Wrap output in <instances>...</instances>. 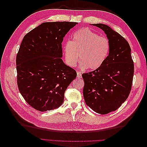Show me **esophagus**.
I'll use <instances>...</instances> for the list:
<instances>
[{
    "mask_svg": "<svg viewBox=\"0 0 147 147\" xmlns=\"http://www.w3.org/2000/svg\"><path fill=\"white\" fill-rule=\"evenodd\" d=\"M82 77V75L81 72H77V78H81Z\"/></svg>",
    "mask_w": 147,
    "mask_h": 147,
    "instance_id": "obj_1",
    "label": "esophagus"
}]
</instances>
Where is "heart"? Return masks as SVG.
<instances>
[{
  "mask_svg": "<svg viewBox=\"0 0 147 147\" xmlns=\"http://www.w3.org/2000/svg\"><path fill=\"white\" fill-rule=\"evenodd\" d=\"M110 50L109 39L89 28L75 32L70 42H66L64 47L65 59L69 66H76L80 59L81 69L91 70L98 69L104 64Z\"/></svg>",
  "mask_w": 147,
  "mask_h": 147,
  "instance_id": "heart-1",
  "label": "heart"
}]
</instances>
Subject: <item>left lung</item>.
<instances>
[{
	"label": "left lung",
	"instance_id": "1",
	"mask_svg": "<svg viewBox=\"0 0 147 147\" xmlns=\"http://www.w3.org/2000/svg\"><path fill=\"white\" fill-rule=\"evenodd\" d=\"M93 26L104 31L110 43L109 55L100 67L82 74L86 104L97 113L105 115L117 110L131 90L134 65L126 40L104 24Z\"/></svg>",
	"mask_w": 147,
	"mask_h": 147
}]
</instances>
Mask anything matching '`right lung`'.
I'll return each instance as SVG.
<instances>
[{
  "instance_id": "add662e5",
  "label": "right lung",
  "mask_w": 147,
  "mask_h": 147,
  "mask_svg": "<svg viewBox=\"0 0 147 147\" xmlns=\"http://www.w3.org/2000/svg\"><path fill=\"white\" fill-rule=\"evenodd\" d=\"M78 23L46 22L24 37L16 59L17 84L27 103L40 112L59 107L64 92L77 77L65 65L62 42Z\"/></svg>"
}]
</instances>
